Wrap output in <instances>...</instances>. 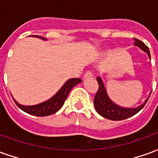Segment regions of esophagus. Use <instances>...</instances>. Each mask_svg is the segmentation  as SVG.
I'll list each match as a JSON object with an SVG mask.
<instances>
[{
	"label": "esophagus",
	"instance_id": "esophagus-1",
	"mask_svg": "<svg viewBox=\"0 0 158 158\" xmlns=\"http://www.w3.org/2000/svg\"><path fill=\"white\" fill-rule=\"evenodd\" d=\"M93 77V73L91 71H87V72H85V75H84V78L85 79H89V78H92Z\"/></svg>",
	"mask_w": 158,
	"mask_h": 158
}]
</instances>
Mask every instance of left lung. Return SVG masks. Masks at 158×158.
<instances>
[{"label": "left lung", "mask_w": 158, "mask_h": 158, "mask_svg": "<svg viewBox=\"0 0 158 158\" xmlns=\"http://www.w3.org/2000/svg\"><path fill=\"white\" fill-rule=\"evenodd\" d=\"M134 40H135L134 45H137L142 51L146 52L149 56L150 59H151L150 51L149 48L147 47V45L144 42L139 40L135 39V38H134ZM96 80H97L98 85H99V88H98V90H97L96 96H95V98H94V105H95V108H96V112L105 118L114 120V121L129 118L130 117L135 115L137 113H139V111L145 106L146 103L148 101V99L146 100V102L143 103L142 105H140L136 108L121 107V106L116 105L115 103H113L109 99V97L106 94V89H105L104 85H103L102 80L101 79V78L97 77Z\"/></svg>", "instance_id": "1"}]
</instances>
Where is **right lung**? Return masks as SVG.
<instances>
[{
	"mask_svg": "<svg viewBox=\"0 0 158 158\" xmlns=\"http://www.w3.org/2000/svg\"><path fill=\"white\" fill-rule=\"evenodd\" d=\"M36 36V37L40 38V39L45 40V38H43L41 36ZM81 81L82 80L79 79V78L69 79L64 84V85L61 88V89L52 98H51L48 101H46L45 102L35 105V106H23V105L19 104V103L16 102L15 100H14V102H15L16 105L19 106L20 109L23 110L25 113H29V114H31V115H35V116L38 117H44L48 116V115H52L53 113H56L63 106V104L65 102L66 99H67V97L69 96L70 90L76 85H78Z\"/></svg>",
	"mask_w": 158,
	"mask_h": 158,
	"instance_id": "right-lung-1",
	"label": "right lung"
}]
</instances>
